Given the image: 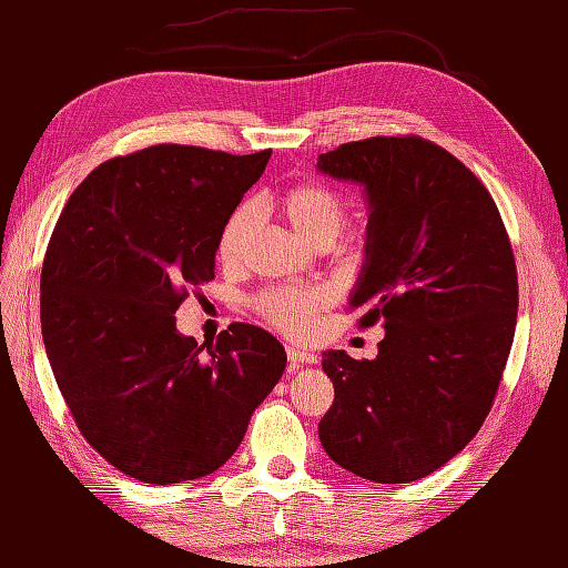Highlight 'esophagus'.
I'll list each match as a JSON object with an SVG mask.
<instances>
[{
	"label": "esophagus",
	"mask_w": 568,
	"mask_h": 568,
	"mask_svg": "<svg viewBox=\"0 0 568 568\" xmlns=\"http://www.w3.org/2000/svg\"><path fill=\"white\" fill-rule=\"evenodd\" d=\"M287 361H291V371H295V368H303V366L317 364V356L312 354V352H305V348L287 346Z\"/></svg>",
	"instance_id": "obj_1"
}]
</instances>
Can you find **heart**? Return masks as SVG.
<instances>
[{"mask_svg":"<svg viewBox=\"0 0 568 568\" xmlns=\"http://www.w3.org/2000/svg\"><path fill=\"white\" fill-rule=\"evenodd\" d=\"M277 207L293 232L310 246H329L344 226L346 212L342 195L320 180H303L291 185L277 200ZM256 224L258 212L251 202H241L226 216L216 239V253L224 263H236L241 258L256 232ZM327 300L329 295L320 287H271L256 297V310L275 329L300 336L312 327V320L327 305Z\"/></svg>","mask_w":568,"mask_h":568,"instance_id":"b5f03b06","label":"heart"}]
</instances>
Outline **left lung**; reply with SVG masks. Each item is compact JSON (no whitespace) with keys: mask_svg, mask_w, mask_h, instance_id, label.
Wrapping results in <instances>:
<instances>
[{"mask_svg":"<svg viewBox=\"0 0 568 568\" xmlns=\"http://www.w3.org/2000/svg\"><path fill=\"white\" fill-rule=\"evenodd\" d=\"M317 168L364 185V268L348 307L381 322L376 358L324 352L334 403L320 419L332 462L376 484H409L476 437L498 393L517 322V268L486 185L437 143L373 136Z\"/></svg>","mask_w":568,"mask_h":568,"instance_id":"obj_1","label":"left lung"}]
</instances>
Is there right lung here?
<instances>
[{
    "mask_svg": "<svg viewBox=\"0 0 568 568\" xmlns=\"http://www.w3.org/2000/svg\"><path fill=\"white\" fill-rule=\"evenodd\" d=\"M268 159L180 143L119 155L75 187L48 241L41 334L55 383L92 449L143 484L224 466L285 371L283 344L253 324L202 346L175 327Z\"/></svg>",
    "mask_w": 568,
    "mask_h": 568,
    "instance_id": "add662e5",
    "label": "right lung"
}]
</instances>
